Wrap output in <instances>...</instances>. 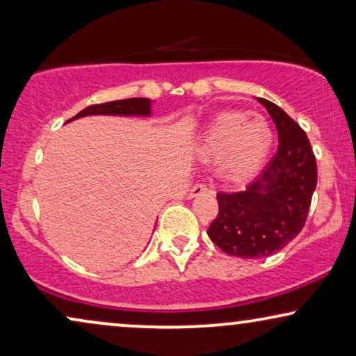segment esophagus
<instances>
[{
	"mask_svg": "<svg viewBox=\"0 0 356 356\" xmlns=\"http://www.w3.org/2000/svg\"><path fill=\"white\" fill-rule=\"evenodd\" d=\"M206 193H207V188L204 186V184H194V186L191 188V191H189V194H188V197L189 199L199 197V196H202V194H206Z\"/></svg>",
	"mask_w": 356,
	"mask_h": 356,
	"instance_id": "esophagus-1",
	"label": "esophagus"
}]
</instances>
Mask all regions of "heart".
<instances>
[{"mask_svg":"<svg viewBox=\"0 0 356 356\" xmlns=\"http://www.w3.org/2000/svg\"><path fill=\"white\" fill-rule=\"evenodd\" d=\"M274 139V129L266 118L228 110L201 129L194 154L201 162H213V173L223 184L243 186L264 167Z\"/></svg>","mask_w":356,"mask_h":356,"instance_id":"heart-1","label":"heart"}]
</instances>
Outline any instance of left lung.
Listing matches in <instances>:
<instances>
[{"label":"left lung","mask_w":356,"mask_h":356,"mask_svg":"<svg viewBox=\"0 0 356 356\" xmlns=\"http://www.w3.org/2000/svg\"><path fill=\"white\" fill-rule=\"evenodd\" d=\"M264 105L279 134V149L259 177L240 193H218V216L207 235L223 252L245 259L269 257L305 227L318 184L308 136L280 106Z\"/></svg>","instance_id":"obj_1"}]
</instances>
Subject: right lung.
<instances>
[{"label": "right lung", "mask_w": 356, "mask_h": 356, "mask_svg": "<svg viewBox=\"0 0 356 356\" xmlns=\"http://www.w3.org/2000/svg\"><path fill=\"white\" fill-rule=\"evenodd\" d=\"M84 116H140V118H149V116H152V100L144 99V97H136V99L90 105L79 111L70 121L84 118ZM70 121H66V123H70Z\"/></svg>", "instance_id": "obj_1"}]
</instances>
